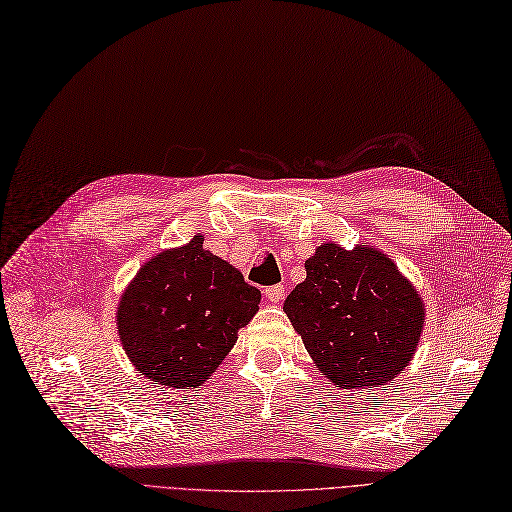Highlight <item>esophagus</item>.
<instances>
[{
  "instance_id": "34e87169",
  "label": "esophagus",
  "mask_w": 512,
  "mask_h": 512,
  "mask_svg": "<svg viewBox=\"0 0 512 512\" xmlns=\"http://www.w3.org/2000/svg\"><path fill=\"white\" fill-rule=\"evenodd\" d=\"M264 296H267L271 303L279 305L281 301H284L286 290H284V286H269V288H264Z\"/></svg>"
}]
</instances>
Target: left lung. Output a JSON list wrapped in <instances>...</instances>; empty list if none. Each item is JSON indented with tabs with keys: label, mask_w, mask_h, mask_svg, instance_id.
I'll return each mask as SVG.
<instances>
[{
	"label": "left lung",
	"mask_w": 512,
	"mask_h": 512,
	"mask_svg": "<svg viewBox=\"0 0 512 512\" xmlns=\"http://www.w3.org/2000/svg\"><path fill=\"white\" fill-rule=\"evenodd\" d=\"M284 311L334 385H385L411 362L424 307L396 264L373 248L324 243Z\"/></svg>",
	"instance_id": "left-lung-1"
}]
</instances>
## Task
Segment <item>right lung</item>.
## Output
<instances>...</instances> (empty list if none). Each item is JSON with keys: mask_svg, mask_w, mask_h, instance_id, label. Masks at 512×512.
Listing matches in <instances>:
<instances>
[{"mask_svg": "<svg viewBox=\"0 0 512 512\" xmlns=\"http://www.w3.org/2000/svg\"><path fill=\"white\" fill-rule=\"evenodd\" d=\"M260 305V290L226 260L184 248L146 262L118 307V332L142 375L161 385H201L218 368Z\"/></svg>", "mask_w": 512, "mask_h": 512, "instance_id": "obj_1", "label": "right lung"}]
</instances>
